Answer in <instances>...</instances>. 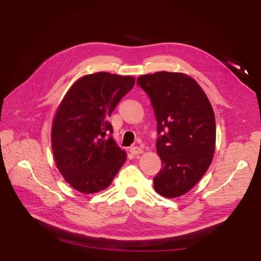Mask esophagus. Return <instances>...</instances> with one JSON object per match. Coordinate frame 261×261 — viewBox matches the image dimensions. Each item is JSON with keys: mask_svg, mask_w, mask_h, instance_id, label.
Here are the masks:
<instances>
[{"mask_svg": "<svg viewBox=\"0 0 261 261\" xmlns=\"http://www.w3.org/2000/svg\"><path fill=\"white\" fill-rule=\"evenodd\" d=\"M130 152L133 155H138V154L143 153V149L138 146H132V147H130Z\"/></svg>", "mask_w": 261, "mask_h": 261, "instance_id": "34e87169", "label": "esophagus"}]
</instances>
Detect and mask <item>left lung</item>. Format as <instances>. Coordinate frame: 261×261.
<instances>
[{"label":"left lung","mask_w":261,"mask_h":261,"mask_svg":"<svg viewBox=\"0 0 261 261\" xmlns=\"http://www.w3.org/2000/svg\"><path fill=\"white\" fill-rule=\"evenodd\" d=\"M149 96L158 122L156 152L162 168L154 189L166 198L193 188L213 161L216 120L212 105L197 81L182 73L158 72L136 82Z\"/></svg>","instance_id":"8db88e82"}]
</instances>
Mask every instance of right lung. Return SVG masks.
Returning <instances> with one entry per match:
<instances>
[{
	"label": "right lung",
	"mask_w": 261,
	"mask_h": 261,
	"mask_svg": "<svg viewBox=\"0 0 261 261\" xmlns=\"http://www.w3.org/2000/svg\"><path fill=\"white\" fill-rule=\"evenodd\" d=\"M134 84L132 76L87 75L71 87L57 109L51 128L55 162L65 181L80 193L107 188L126 162L108 118Z\"/></svg>",
	"instance_id": "add662e5"
}]
</instances>
